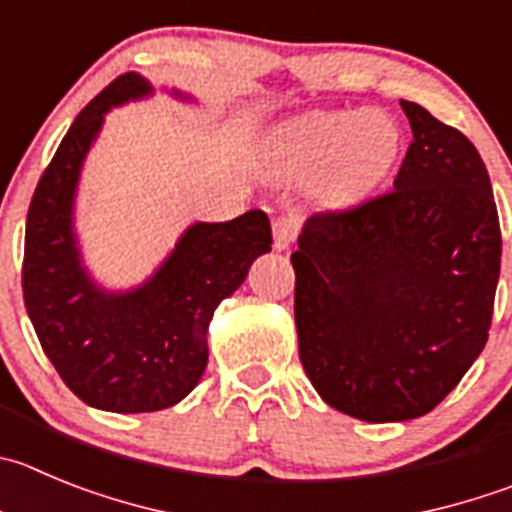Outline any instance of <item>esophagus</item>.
<instances>
[{"label":"esophagus","instance_id":"obj_1","mask_svg":"<svg viewBox=\"0 0 512 512\" xmlns=\"http://www.w3.org/2000/svg\"><path fill=\"white\" fill-rule=\"evenodd\" d=\"M300 232L298 217H278L272 222V237H275V250H288Z\"/></svg>","mask_w":512,"mask_h":512}]
</instances>
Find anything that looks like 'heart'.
Listing matches in <instances>:
<instances>
[{
  "instance_id": "obj_1",
  "label": "heart",
  "mask_w": 512,
  "mask_h": 512,
  "mask_svg": "<svg viewBox=\"0 0 512 512\" xmlns=\"http://www.w3.org/2000/svg\"><path fill=\"white\" fill-rule=\"evenodd\" d=\"M401 143L399 123L384 111H318L280 126L270 146L283 174L321 176V197L346 207L389 176Z\"/></svg>"
}]
</instances>
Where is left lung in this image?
<instances>
[{
	"instance_id": "1",
	"label": "left lung",
	"mask_w": 512,
	"mask_h": 512,
	"mask_svg": "<svg viewBox=\"0 0 512 512\" xmlns=\"http://www.w3.org/2000/svg\"><path fill=\"white\" fill-rule=\"evenodd\" d=\"M412 146L384 197L303 224L300 364L328 407L364 422L432 412L485 348L500 222L477 148L401 100Z\"/></svg>"
}]
</instances>
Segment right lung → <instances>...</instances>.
<instances>
[{
	"instance_id": "right-lung-1",
	"label": "right lung",
	"mask_w": 512,
	"mask_h": 512,
	"mask_svg": "<svg viewBox=\"0 0 512 512\" xmlns=\"http://www.w3.org/2000/svg\"><path fill=\"white\" fill-rule=\"evenodd\" d=\"M148 95L154 85L126 73L85 105L37 184L25 232L22 293L42 351L78 399L118 414L174 407L199 384L214 310L272 245L267 214L250 209L229 222L189 224L136 288L108 290L90 275L75 234L83 164L105 113ZM169 95L194 100L176 88Z\"/></svg>"
}]
</instances>
